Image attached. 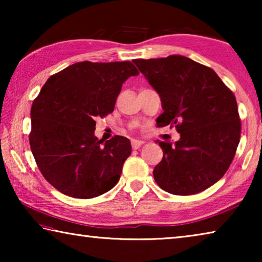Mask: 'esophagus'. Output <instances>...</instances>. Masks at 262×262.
<instances>
[{
	"mask_svg": "<svg viewBox=\"0 0 262 262\" xmlns=\"http://www.w3.org/2000/svg\"><path fill=\"white\" fill-rule=\"evenodd\" d=\"M144 142L140 140H132V148L133 149H139L141 145H143Z\"/></svg>",
	"mask_w": 262,
	"mask_h": 262,
	"instance_id": "1",
	"label": "esophagus"
}]
</instances>
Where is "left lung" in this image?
<instances>
[{
  "mask_svg": "<svg viewBox=\"0 0 262 262\" xmlns=\"http://www.w3.org/2000/svg\"><path fill=\"white\" fill-rule=\"evenodd\" d=\"M136 67L162 100L158 127H176L180 140L157 141L162 162L152 172L162 189L200 193L217 183L231 164L242 123L233 92L211 68L186 56L136 59Z\"/></svg>",
  "mask_w": 262,
  "mask_h": 262,
  "instance_id": "1",
  "label": "left lung"
}]
</instances>
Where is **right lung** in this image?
I'll return each instance as SVG.
<instances>
[{
	"instance_id": "right-lung-1",
	"label": "right lung",
	"mask_w": 262,
	"mask_h": 262,
	"mask_svg": "<svg viewBox=\"0 0 262 262\" xmlns=\"http://www.w3.org/2000/svg\"><path fill=\"white\" fill-rule=\"evenodd\" d=\"M139 75L130 61L77 62L43 84L31 107V151L48 183L76 199L108 192L130 156L128 139L95 136L96 118L112 113L122 83Z\"/></svg>"
}]
</instances>
